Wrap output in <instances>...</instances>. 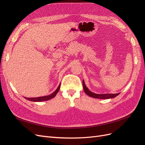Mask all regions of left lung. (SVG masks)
Returning <instances> with one entry per match:
<instances>
[{"label": "left lung", "mask_w": 145, "mask_h": 145, "mask_svg": "<svg viewBox=\"0 0 145 145\" xmlns=\"http://www.w3.org/2000/svg\"><path fill=\"white\" fill-rule=\"evenodd\" d=\"M83 90H84L85 93L88 95L90 97H94V98H97V99H112L114 97H116L120 93L117 94H97L92 93L87 88L86 86L85 85L84 81L83 80Z\"/></svg>", "instance_id": "1"}]
</instances>
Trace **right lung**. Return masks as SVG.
<instances>
[{"label": "right lung", "mask_w": 145, "mask_h": 145, "mask_svg": "<svg viewBox=\"0 0 145 145\" xmlns=\"http://www.w3.org/2000/svg\"><path fill=\"white\" fill-rule=\"evenodd\" d=\"M60 85H59V86H58L57 88V89L53 93H52L51 94H50L49 95L43 96V97H34V98H27V97H25V99H27L28 100L32 101V102H42V101L48 100L51 99H52V98L55 97V96L56 95V94H57L59 89H60Z\"/></svg>", "instance_id": "right-lung-1"}]
</instances>
